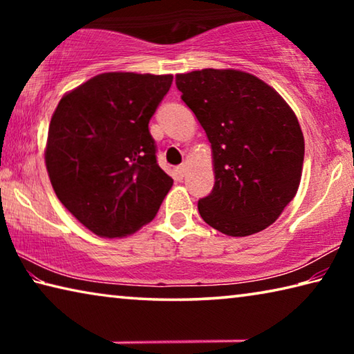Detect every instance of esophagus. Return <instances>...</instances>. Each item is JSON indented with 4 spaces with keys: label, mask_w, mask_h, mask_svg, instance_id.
<instances>
[{
    "label": "esophagus",
    "mask_w": 354,
    "mask_h": 354,
    "mask_svg": "<svg viewBox=\"0 0 354 354\" xmlns=\"http://www.w3.org/2000/svg\"><path fill=\"white\" fill-rule=\"evenodd\" d=\"M185 170H187V169H185V165H179L178 169H176V175H178L179 178H184Z\"/></svg>",
    "instance_id": "esophagus-1"
}]
</instances>
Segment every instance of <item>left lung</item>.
I'll use <instances>...</instances> for the list:
<instances>
[{
    "label": "left lung",
    "instance_id": "1",
    "mask_svg": "<svg viewBox=\"0 0 354 354\" xmlns=\"http://www.w3.org/2000/svg\"><path fill=\"white\" fill-rule=\"evenodd\" d=\"M176 87L212 149L215 183L198 201L201 218L231 237L266 230L301 181L304 137L297 115L247 71L195 70L176 75Z\"/></svg>",
    "mask_w": 354,
    "mask_h": 354
}]
</instances>
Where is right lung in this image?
Masks as SVG:
<instances>
[{
    "mask_svg": "<svg viewBox=\"0 0 354 354\" xmlns=\"http://www.w3.org/2000/svg\"><path fill=\"white\" fill-rule=\"evenodd\" d=\"M171 81V75L109 71L59 101L48 129L46 171L59 201L93 234H134L171 189L148 129Z\"/></svg>",
    "mask_w": 354,
    "mask_h": 354,
    "instance_id": "right-lung-1",
    "label": "right lung"
}]
</instances>
